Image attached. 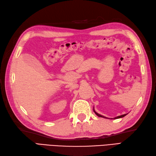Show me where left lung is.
Here are the masks:
<instances>
[{
	"label": "left lung",
	"instance_id": "obj_1",
	"mask_svg": "<svg viewBox=\"0 0 156 156\" xmlns=\"http://www.w3.org/2000/svg\"><path fill=\"white\" fill-rule=\"evenodd\" d=\"M94 112H95V114H96V115L98 116H99V117H101V118H105V119H108V118H107V117H106V116H102V115H101V114H98V113H97L96 111H95V110L94 109ZM127 114H122V115H120V116H116V117H115V118H114V119H120V118H122V117H124V116H125Z\"/></svg>",
	"mask_w": 156,
	"mask_h": 156
}]
</instances>
